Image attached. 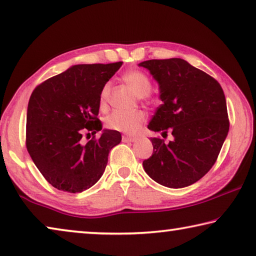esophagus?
<instances>
[{"label": "esophagus", "instance_id": "obj_1", "mask_svg": "<svg viewBox=\"0 0 256 256\" xmlns=\"http://www.w3.org/2000/svg\"><path fill=\"white\" fill-rule=\"evenodd\" d=\"M138 140V138H134V136H123V141L124 142H136Z\"/></svg>", "mask_w": 256, "mask_h": 256}]
</instances>
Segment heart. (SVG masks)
I'll list each match as a JSON object with an SVG mask.
<instances>
[{
  "label": "heart",
  "instance_id": "obj_1",
  "mask_svg": "<svg viewBox=\"0 0 256 256\" xmlns=\"http://www.w3.org/2000/svg\"><path fill=\"white\" fill-rule=\"evenodd\" d=\"M124 80L131 86L132 90L138 97L144 98L149 96L151 90H152V84L149 76L141 71H130L124 76ZM110 82H107L102 86L100 92V104L105 105L108 100L110 92ZM144 122V114L142 112H125L115 110L110 115L107 116L106 125L108 128L114 130V131L133 134L140 130L142 123Z\"/></svg>",
  "mask_w": 256,
  "mask_h": 256
}]
</instances>
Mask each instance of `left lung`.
<instances>
[{
    "label": "left lung",
    "mask_w": 256,
    "mask_h": 256,
    "mask_svg": "<svg viewBox=\"0 0 256 256\" xmlns=\"http://www.w3.org/2000/svg\"><path fill=\"white\" fill-rule=\"evenodd\" d=\"M146 68L159 84L162 102L148 128L172 132L174 140L151 138L146 174L160 185L182 188L202 178L214 166L229 131L227 104L219 82L182 58L149 60Z\"/></svg>",
    "instance_id": "obj_1"
}]
</instances>
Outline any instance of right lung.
<instances>
[{
	"label": "right lung",
	"mask_w": 256,
	"mask_h": 256,
	"mask_svg": "<svg viewBox=\"0 0 256 256\" xmlns=\"http://www.w3.org/2000/svg\"><path fill=\"white\" fill-rule=\"evenodd\" d=\"M122 64L73 66L37 86L30 96L26 146L55 188L80 193L92 188L105 172L110 151L122 140L118 131L102 130L97 118L102 86ZM99 130L98 139L82 144V134Z\"/></svg>",
	"instance_id": "add662e5"
}]
</instances>
